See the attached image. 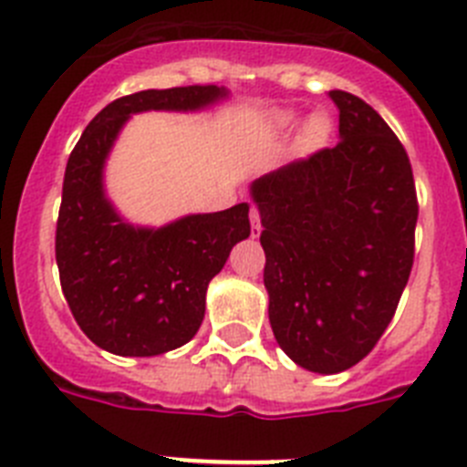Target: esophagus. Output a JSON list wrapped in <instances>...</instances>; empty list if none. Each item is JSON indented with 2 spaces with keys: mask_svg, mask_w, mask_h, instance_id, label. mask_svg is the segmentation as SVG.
Wrapping results in <instances>:
<instances>
[{
  "mask_svg": "<svg viewBox=\"0 0 467 467\" xmlns=\"http://www.w3.org/2000/svg\"><path fill=\"white\" fill-rule=\"evenodd\" d=\"M250 222H253V236H259L262 234V217H259L257 205H253V210H250Z\"/></svg>",
  "mask_w": 467,
  "mask_h": 467,
  "instance_id": "obj_1",
  "label": "esophagus"
}]
</instances>
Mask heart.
<instances>
[{
  "mask_svg": "<svg viewBox=\"0 0 467 467\" xmlns=\"http://www.w3.org/2000/svg\"><path fill=\"white\" fill-rule=\"evenodd\" d=\"M275 121H278L280 126H292V123H295V114H292V111H280L278 117H275ZM327 135H329V119L316 114V117L308 119L306 126H304L301 140H304L306 147H320V144L327 140Z\"/></svg>",
  "mask_w": 467,
  "mask_h": 467,
  "instance_id": "heart-1",
  "label": "heart"
}]
</instances>
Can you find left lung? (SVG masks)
Listing matches in <instances>:
<instances>
[{
    "mask_svg": "<svg viewBox=\"0 0 467 467\" xmlns=\"http://www.w3.org/2000/svg\"><path fill=\"white\" fill-rule=\"evenodd\" d=\"M341 140L259 177L264 285L280 348L337 374L372 353L414 266V172L377 109L329 90Z\"/></svg>",
    "mask_w": 467,
    "mask_h": 467,
    "instance_id": "obj_1",
    "label": "left lung"
}]
</instances>
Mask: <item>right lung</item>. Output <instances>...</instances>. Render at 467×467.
<instances>
[{
    "mask_svg": "<svg viewBox=\"0 0 467 467\" xmlns=\"http://www.w3.org/2000/svg\"><path fill=\"white\" fill-rule=\"evenodd\" d=\"M224 95L198 84L123 95L86 126L69 154L56 226L60 285L77 325L114 356H159L192 339L203 323L208 283L231 247L250 236V205L135 229L102 192L107 154L130 114L201 109Z\"/></svg>",
    "mask_w": 467,
    "mask_h": 467,
    "instance_id": "add662e5",
    "label": "right lung"
}]
</instances>
